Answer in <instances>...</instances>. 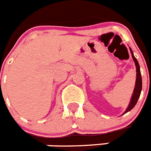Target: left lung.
<instances>
[{"label":"left lung","instance_id":"8db88e82","mask_svg":"<svg viewBox=\"0 0 151 151\" xmlns=\"http://www.w3.org/2000/svg\"><path fill=\"white\" fill-rule=\"evenodd\" d=\"M130 49V52L132 54V57L133 60H134V64H135L136 66V81H135V85H134V88L133 91L132 96L131 97L130 102H129V104L128 106L127 109L125 110V111L124 112L123 114L128 113L129 111L132 110L134 108V106H135V104L138 102V100L139 98L140 95H141V89H142V78H141V70H140V66L139 63H138V60L134 57V54H133L132 50L131 49V47H129Z\"/></svg>","mask_w":151,"mask_h":151}]
</instances>
